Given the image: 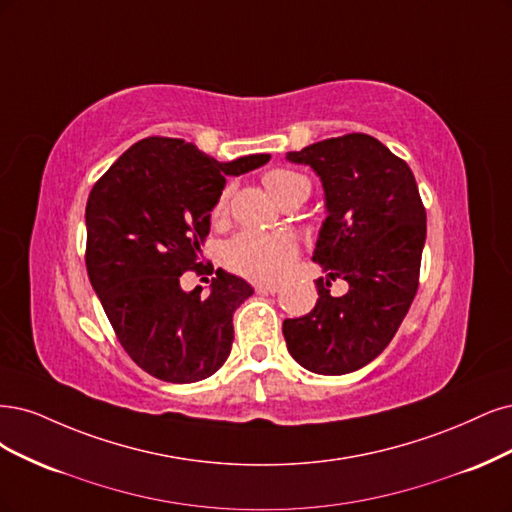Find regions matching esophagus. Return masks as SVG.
<instances>
[{
	"instance_id": "obj_1",
	"label": "esophagus",
	"mask_w": 512,
	"mask_h": 512,
	"mask_svg": "<svg viewBox=\"0 0 512 512\" xmlns=\"http://www.w3.org/2000/svg\"><path fill=\"white\" fill-rule=\"evenodd\" d=\"M255 291L257 293H278L280 285H276V283H257Z\"/></svg>"
}]
</instances>
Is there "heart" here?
Segmentation results:
<instances>
[{
	"label": "heart",
	"mask_w": 512,
	"mask_h": 512,
	"mask_svg": "<svg viewBox=\"0 0 512 512\" xmlns=\"http://www.w3.org/2000/svg\"><path fill=\"white\" fill-rule=\"evenodd\" d=\"M263 185L283 204L291 197H308V180L287 168H274L263 174ZM232 189L225 187L212 206V219L219 221L227 214ZM298 253V244L285 232H242L225 246L229 268L257 280H272L283 274Z\"/></svg>",
	"instance_id": "b5f03b06"
}]
</instances>
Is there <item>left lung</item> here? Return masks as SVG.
I'll return each mask as SVG.
<instances>
[{"mask_svg": "<svg viewBox=\"0 0 512 512\" xmlns=\"http://www.w3.org/2000/svg\"><path fill=\"white\" fill-rule=\"evenodd\" d=\"M317 172L327 217L312 261L319 300L308 315L285 319L283 336L298 364L315 374L364 368L398 332L419 287L425 208L408 163L368 134H346L287 153ZM342 277L350 291L326 287Z\"/></svg>", "mask_w": 512, "mask_h": 512, "instance_id": "left-lung-1", "label": "left lung"}]
</instances>
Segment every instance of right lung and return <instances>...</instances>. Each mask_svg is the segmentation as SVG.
<instances>
[{
  "label": "right lung",
  "instance_id": "add662e5",
  "mask_svg": "<svg viewBox=\"0 0 512 512\" xmlns=\"http://www.w3.org/2000/svg\"><path fill=\"white\" fill-rule=\"evenodd\" d=\"M268 161L221 163L191 142L153 136L127 148L89 193V280L127 355L159 381H204L232 351L234 312L253 287L219 268L202 295L183 291L180 276L208 272L202 244L225 178Z\"/></svg>",
  "mask_w": 512,
  "mask_h": 512
}]
</instances>
